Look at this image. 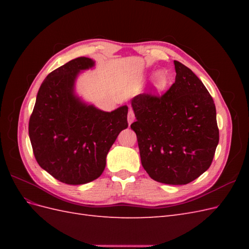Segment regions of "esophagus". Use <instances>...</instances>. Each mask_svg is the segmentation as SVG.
<instances>
[{"instance_id": "34e87169", "label": "esophagus", "mask_w": 249, "mask_h": 249, "mask_svg": "<svg viewBox=\"0 0 249 249\" xmlns=\"http://www.w3.org/2000/svg\"><path fill=\"white\" fill-rule=\"evenodd\" d=\"M135 118V115H134V111L132 109L129 110V113H127V122H129V124H131L133 123V120Z\"/></svg>"}]
</instances>
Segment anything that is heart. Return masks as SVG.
Listing matches in <instances>:
<instances>
[{"label":"heart","instance_id":"b5f03b06","mask_svg":"<svg viewBox=\"0 0 249 249\" xmlns=\"http://www.w3.org/2000/svg\"><path fill=\"white\" fill-rule=\"evenodd\" d=\"M168 84V78H167V74L160 71L156 74V77L154 79V85L158 90H163L165 89V87L167 86Z\"/></svg>","mask_w":249,"mask_h":249}]
</instances>
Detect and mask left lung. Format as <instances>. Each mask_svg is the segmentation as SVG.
I'll return each instance as SVG.
<instances>
[{
  "label": "left lung",
  "mask_w": 249,
  "mask_h": 249,
  "mask_svg": "<svg viewBox=\"0 0 249 249\" xmlns=\"http://www.w3.org/2000/svg\"><path fill=\"white\" fill-rule=\"evenodd\" d=\"M176 82L163 94L132 100L141 164L159 183L185 185L212 164L219 141L212 96L190 69L173 61Z\"/></svg>",
  "instance_id": "8db88e82"
}]
</instances>
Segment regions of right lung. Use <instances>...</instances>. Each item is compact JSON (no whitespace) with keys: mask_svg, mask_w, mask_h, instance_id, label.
Wrapping results in <instances>:
<instances>
[{"mask_svg":"<svg viewBox=\"0 0 249 249\" xmlns=\"http://www.w3.org/2000/svg\"><path fill=\"white\" fill-rule=\"evenodd\" d=\"M79 57L48 74L29 120V136L39 166L60 182L82 185L99 178L118 134L127 127V107L104 112L73 94L82 70L93 66Z\"/></svg>","mask_w":249,"mask_h":249,"instance_id":"add662e5","label":"right lung"}]
</instances>
